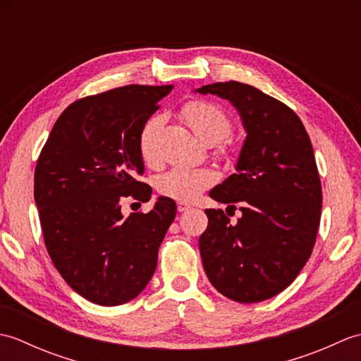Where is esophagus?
Segmentation results:
<instances>
[{
    "label": "esophagus",
    "mask_w": 361,
    "mask_h": 361,
    "mask_svg": "<svg viewBox=\"0 0 361 361\" xmlns=\"http://www.w3.org/2000/svg\"><path fill=\"white\" fill-rule=\"evenodd\" d=\"M190 208L189 204H186V203H178L176 204V209H178V212H185V211H188Z\"/></svg>",
    "instance_id": "1"
}]
</instances>
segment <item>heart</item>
Here are the masks:
<instances>
[{
	"instance_id": "heart-1",
	"label": "heart",
	"mask_w": 361,
	"mask_h": 361,
	"mask_svg": "<svg viewBox=\"0 0 361 361\" xmlns=\"http://www.w3.org/2000/svg\"><path fill=\"white\" fill-rule=\"evenodd\" d=\"M181 116L194 130V133L208 144L221 142L234 130V122L229 118V114L212 102H188L183 106ZM161 127H163V118H150L141 128L140 140H137L140 155L144 163L149 166L157 164L159 159L158 136ZM214 180H216V175L209 169L173 167L159 176L157 189L161 195L173 198V200L190 202L204 189H208Z\"/></svg>"
}]
</instances>
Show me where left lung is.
I'll list each match as a JSON object with an SVG mask.
<instances>
[{"label":"left lung","mask_w":361,"mask_h":361,"mask_svg":"<svg viewBox=\"0 0 361 361\" xmlns=\"http://www.w3.org/2000/svg\"><path fill=\"white\" fill-rule=\"evenodd\" d=\"M228 99L247 137L235 171L209 197L235 211L206 209L200 235L206 276L237 302L265 301L286 290L307 262L321 219L323 190L310 137L298 114L278 99L235 80L197 90Z\"/></svg>","instance_id":"1"}]
</instances>
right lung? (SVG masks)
Wrapping results in <instances>:
<instances>
[{
  "instance_id": "1",
  "label": "right lung",
  "mask_w": 361,
  "mask_h": 361,
  "mask_svg": "<svg viewBox=\"0 0 361 361\" xmlns=\"http://www.w3.org/2000/svg\"><path fill=\"white\" fill-rule=\"evenodd\" d=\"M172 85H127L73 102L54 124L34 175L46 250L74 291L99 305L136 298L155 273L176 204L159 197L147 214L121 212L124 198L149 202L137 176L141 128Z\"/></svg>"
}]
</instances>
